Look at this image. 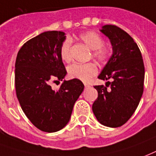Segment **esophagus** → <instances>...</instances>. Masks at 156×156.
Here are the masks:
<instances>
[{
	"label": "esophagus",
	"instance_id": "1",
	"mask_svg": "<svg viewBox=\"0 0 156 156\" xmlns=\"http://www.w3.org/2000/svg\"><path fill=\"white\" fill-rule=\"evenodd\" d=\"M84 86H85V87H89V84L88 83H84Z\"/></svg>",
	"mask_w": 156,
	"mask_h": 156
}]
</instances>
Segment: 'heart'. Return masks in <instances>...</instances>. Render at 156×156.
<instances>
[{
  "instance_id": "obj_1",
  "label": "heart",
  "mask_w": 156,
  "mask_h": 156,
  "mask_svg": "<svg viewBox=\"0 0 156 156\" xmlns=\"http://www.w3.org/2000/svg\"><path fill=\"white\" fill-rule=\"evenodd\" d=\"M79 40L84 42L89 48L92 50V58L100 63H105L110 59L111 51L109 46L104 45V40L96 32L87 31L79 34ZM71 46L72 40L69 37L63 41L59 48V55L61 59L69 62L71 59ZM68 73L71 78L79 79L83 82L88 81L97 73V67L93 63L87 64H73L68 68Z\"/></svg>"
}]
</instances>
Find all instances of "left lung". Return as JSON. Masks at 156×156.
<instances>
[{
  "label": "left lung",
  "instance_id": "left-lung-1",
  "mask_svg": "<svg viewBox=\"0 0 156 156\" xmlns=\"http://www.w3.org/2000/svg\"><path fill=\"white\" fill-rule=\"evenodd\" d=\"M101 32L110 39L113 54L98 78H112L113 82L94 87L98 97L92 111L101 124L118 128L127 123L138 106L144 89V63L137 44L125 31L105 25Z\"/></svg>",
  "mask_w": 156,
  "mask_h": 156
}]
</instances>
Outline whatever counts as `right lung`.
<instances>
[{
	"label": "right lung",
	"mask_w": 156,
	"mask_h": 156,
	"mask_svg": "<svg viewBox=\"0 0 156 156\" xmlns=\"http://www.w3.org/2000/svg\"><path fill=\"white\" fill-rule=\"evenodd\" d=\"M65 33L48 31L28 40L15 61V90L23 111L41 131L55 133L69 121L73 105L83 92L79 79L64 81L57 91L51 82L62 81L67 73L59 55Z\"/></svg>",
	"instance_id": "obj_1"
}]
</instances>
